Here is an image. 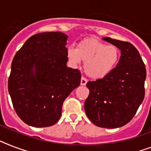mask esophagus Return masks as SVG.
Instances as JSON below:
<instances>
[{"label":"esophagus","instance_id":"obj_1","mask_svg":"<svg viewBox=\"0 0 151 151\" xmlns=\"http://www.w3.org/2000/svg\"><path fill=\"white\" fill-rule=\"evenodd\" d=\"M87 82H88V80L84 78V77H82L81 80V85H86Z\"/></svg>","mask_w":151,"mask_h":151}]
</instances>
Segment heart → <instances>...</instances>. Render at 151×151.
I'll return each instance as SVG.
<instances>
[{"label": "heart", "mask_w": 151, "mask_h": 151, "mask_svg": "<svg viewBox=\"0 0 151 151\" xmlns=\"http://www.w3.org/2000/svg\"><path fill=\"white\" fill-rule=\"evenodd\" d=\"M67 56L73 64L84 62V70L92 78H101L115 68L119 57V51L115 46L106 45L96 39L82 40L75 48H69Z\"/></svg>", "instance_id": "heart-1"}]
</instances>
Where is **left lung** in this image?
Returning <instances> with one entry per match:
<instances>
[{
	"label": "left lung",
	"mask_w": 151,
	"mask_h": 151,
	"mask_svg": "<svg viewBox=\"0 0 151 151\" xmlns=\"http://www.w3.org/2000/svg\"><path fill=\"white\" fill-rule=\"evenodd\" d=\"M103 40L118 47L121 56L108 75L87 83L90 93L84 102V110L97 127L118 128L130 122L143 101L147 72L133 44L109 37Z\"/></svg>",
	"instance_id": "1"
}]
</instances>
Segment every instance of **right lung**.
I'll return each instance as SVG.
<instances>
[{
	"mask_svg": "<svg viewBox=\"0 0 151 151\" xmlns=\"http://www.w3.org/2000/svg\"><path fill=\"white\" fill-rule=\"evenodd\" d=\"M67 35L39 33L16 52L8 91L18 117L34 127L58 122L64 100L81 84L79 70L67 67Z\"/></svg>",
	"mask_w": 151,
	"mask_h": 151,
	"instance_id": "obj_1",
	"label": "right lung"
}]
</instances>
